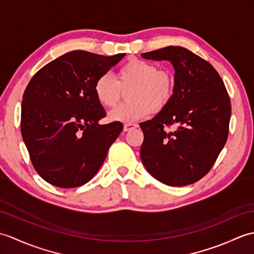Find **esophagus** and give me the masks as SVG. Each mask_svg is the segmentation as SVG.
<instances>
[{"label":"esophagus","instance_id":"1","mask_svg":"<svg viewBox=\"0 0 254 254\" xmlns=\"http://www.w3.org/2000/svg\"><path fill=\"white\" fill-rule=\"evenodd\" d=\"M138 126L136 123H126L124 124V127H123V131L124 132H128V131H131V130H133V128H135V127H137Z\"/></svg>","mask_w":254,"mask_h":254}]
</instances>
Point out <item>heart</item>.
I'll list each match as a JSON object with an SVG mask.
<instances>
[{
	"instance_id": "1",
	"label": "heart",
	"mask_w": 254,
	"mask_h": 254,
	"mask_svg": "<svg viewBox=\"0 0 254 254\" xmlns=\"http://www.w3.org/2000/svg\"><path fill=\"white\" fill-rule=\"evenodd\" d=\"M127 88L130 100L110 111V120L132 122L165 109L174 98L176 80L169 69H158L153 62L131 59L119 69L117 79L108 73L101 74L95 82L94 93L100 105L111 108L120 100L122 89Z\"/></svg>"
}]
</instances>
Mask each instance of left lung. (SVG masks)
Listing matches in <instances>:
<instances>
[{
  "instance_id": "obj_1",
  "label": "left lung",
  "mask_w": 254,
  "mask_h": 254,
  "mask_svg": "<svg viewBox=\"0 0 254 254\" xmlns=\"http://www.w3.org/2000/svg\"><path fill=\"white\" fill-rule=\"evenodd\" d=\"M142 57L170 61L176 90L165 109L139 123L144 133L141 159L149 174L167 186L192 185L208 174L227 141V89L212 64L183 47L169 46ZM171 125L177 127L169 132Z\"/></svg>"
}]
</instances>
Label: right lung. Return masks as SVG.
<instances>
[{
	"mask_svg": "<svg viewBox=\"0 0 254 254\" xmlns=\"http://www.w3.org/2000/svg\"><path fill=\"white\" fill-rule=\"evenodd\" d=\"M124 56L67 52L41 67L27 85L21 136L32 166L50 185L72 189L93 179L122 132L119 121L98 123L106 111L94 85Z\"/></svg>",
	"mask_w": 254,
	"mask_h": 254,
	"instance_id": "obj_1",
	"label": "right lung"
}]
</instances>
